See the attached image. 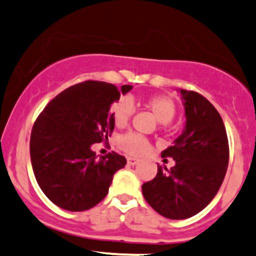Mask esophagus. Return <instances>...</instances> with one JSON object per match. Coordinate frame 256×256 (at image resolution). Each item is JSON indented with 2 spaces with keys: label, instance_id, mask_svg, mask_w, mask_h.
Returning a JSON list of instances; mask_svg holds the SVG:
<instances>
[{
  "label": "esophagus",
  "instance_id": "esophagus-1",
  "mask_svg": "<svg viewBox=\"0 0 256 256\" xmlns=\"http://www.w3.org/2000/svg\"><path fill=\"white\" fill-rule=\"evenodd\" d=\"M140 162V160H137L135 157H128V164H130V166H135Z\"/></svg>",
  "mask_w": 256,
  "mask_h": 256
}]
</instances>
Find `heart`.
I'll list each match as a JSON object with an SVG mask.
<instances>
[{"mask_svg": "<svg viewBox=\"0 0 256 256\" xmlns=\"http://www.w3.org/2000/svg\"><path fill=\"white\" fill-rule=\"evenodd\" d=\"M142 106L148 109L160 122H162L166 128L169 121L173 120L176 114V104L173 98L164 94H156V96H147L138 102ZM134 114V106L130 99L119 98L116 102L110 106V115L114 120L115 126L122 128L128 125L131 116ZM118 147L121 150L131 156H144L150 152V144L144 136L135 132H128L120 136L116 142Z\"/></svg>", "mask_w": 256, "mask_h": 256, "instance_id": "heart-1", "label": "heart"}]
</instances>
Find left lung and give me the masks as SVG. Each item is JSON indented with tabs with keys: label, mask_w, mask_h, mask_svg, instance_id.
I'll list each match as a JSON object with an SVG mask.
<instances>
[{
	"label": "left lung",
	"mask_w": 256,
	"mask_h": 256,
	"mask_svg": "<svg viewBox=\"0 0 256 256\" xmlns=\"http://www.w3.org/2000/svg\"><path fill=\"white\" fill-rule=\"evenodd\" d=\"M186 125L173 146L162 152L176 166L142 185L150 206L170 220L189 218L202 211L222 185L230 160V146L220 112L201 94L180 90Z\"/></svg>",
	"instance_id": "left-lung-1"
}]
</instances>
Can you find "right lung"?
Segmentation results:
<instances>
[{
    "label": "right lung",
    "mask_w": 256,
    "mask_h": 256,
    "mask_svg": "<svg viewBox=\"0 0 256 256\" xmlns=\"http://www.w3.org/2000/svg\"><path fill=\"white\" fill-rule=\"evenodd\" d=\"M132 86L86 80L55 96L33 125L30 160L40 189L55 205L67 211H86L100 202L112 176L126 158L112 152L96 158L93 144L114 131L112 103Z\"/></svg>",
    "instance_id": "add662e5"
}]
</instances>
